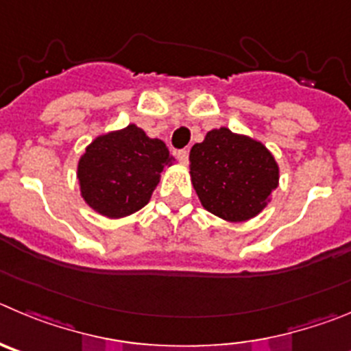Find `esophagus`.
I'll return each mask as SVG.
<instances>
[{
  "label": "esophagus",
  "mask_w": 351,
  "mask_h": 351,
  "mask_svg": "<svg viewBox=\"0 0 351 351\" xmlns=\"http://www.w3.org/2000/svg\"><path fill=\"white\" fill-rule=\"evenodd\" d=\"M176 157H178V160L182 164H187L189 162V150H187V148H182V150H178V152H176Z\"/></svg>",
  "instance_id": "obj_1"
}]
</instances>
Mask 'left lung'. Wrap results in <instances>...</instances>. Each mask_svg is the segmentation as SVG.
Listing matches in <instances>:
<instances>
[{
    "label": "left lung",
    "mask_w": 351,
    "mask_h": 351,
    "mask_svg": "<svg viewBox=\"0 0 351 351\" xmlns=\"http://www.w3.org/2000/svg\"><path fill=\"white\" fill-rule=\"evenodd\" d=\"M191 180L199 201L227 222L254 219L269 203L280 169L261 141L213 129L191 148Z\"/></svg>",
    "instance_id": "obj_1"
}]
</instances>
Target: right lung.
<instances>
[{
    "label": "right lung",
    "instance_id": "obj_1",
    "mask_svg": "<svg viewBox=\"0 0 351 351\" xmlns=\"http://www.w3.org/2000/svg\"><path fill=\"white\" fill-rule=\"evenodd\" d=\"M171 162L164 141L148 138L134 124L101 134L78 160L82 197L108 219L128 217L150 201L160 173Z\"/></svg>",
    "mask_w": 351,
    "mask_h": 351
}]
</instances>
